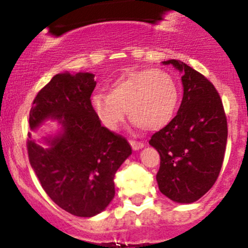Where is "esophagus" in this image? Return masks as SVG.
I'll return each mask as SVG.
<instances>
[{"label": "esophagus", "instance_id": "34e87169", "mask_svg": "<svg viewBox=\"0 0 248 248\" xmlns=\"http://www.w3.org/2000/svg\"><path fill=\"white\" fill-rule=\"evenodd\" d=\"M131 146L132 149L134 150V151H138V150L141 149V147H144V142L141 141H137V140H131Z\"/></svg>", "mask_w": 248, "mask_h": 248}]
</instances>
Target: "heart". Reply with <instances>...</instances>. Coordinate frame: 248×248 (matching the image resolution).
Segmentation results:
<instances>
[{
	"mask_svg": "<svg viewBox=\"0 0 248 248\" xmlns=\"http://www.w3.org/2000/svg\"><path fill=\"white\" fill-rule=\"evenodd\" d=\"M179 89L163 69L129 71L115 80L109 93L91 97V108L109 131H116L124 119V109L137 126L156 131L170 122L177 108Z\"/></svg>",
	"mask_w": 248,
	"mask_h": 248,
	"instance_id": "heart-1",
	"label": "heart"
}]
</instances>
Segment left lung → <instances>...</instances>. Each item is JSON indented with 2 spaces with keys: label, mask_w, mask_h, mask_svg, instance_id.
I'll use <instances>...</instances> for the list:
<instances>
[{
  "label": "left lung",
  "mask_w": 248,
  "mask_h": 248,
  "mask_svg": "<svg viewBox=\"0 0 248 248\" xmlns=\"http://www.w3.org/2000/svg\"><path fill=\"white\" fill-rule=\"evenodd\" d=\"M181 72L184 97L176 116L150 139L161 156L158 188L176 202L202 198L223 164L228 126L222 99L202 74L179 60L164 61Z\"/></svg>",
  "instance_id": "left-lung-1"
}]
</instances>
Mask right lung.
I'll return each mask as SVG.
<instances>
[{
	"label": "right lung",
	"instance_id": "add662e5",
	"mask_svg": "<svg viewBox=\"0 0 248 248\" xmlns=\"http://www.w3.org/2000/svg\"><path fill=\"white\" fill-rule=\"evenodd\" d=\"M93 78L85 72L56 74L30 110L32 131L47 119L62 127L55 137L44 138L47 147L29 133L32 169L50 199L79 217H92L108 206L115 196V174L132 154L129 142L102 126L92 110Z\"/></svg>",
	"mask_w": 248,
	"mask_h": 248
}]
</instances>
